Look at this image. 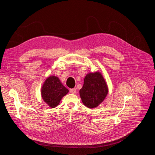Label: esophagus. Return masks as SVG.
<instances>
[{
    "instance_id": "1",
    "label": "esophagus",
    "mask_w": 155,
    "mask_h": 155,
    "mask_svg": "<svg viewBox=\"0 0 155 155\" xmlns=\"http://www.w3.org/2000/svg\"><path fill=\"white\" fill-rule=\"evenodd\" d=\"M70 93L74 94H75V93H76V89H70Z\"/></svg>"
}]
</instances>
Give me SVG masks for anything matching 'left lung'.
Segmentation results:
<instances>
[{"mask_svg":"<svg viewBox=\"0 0 155 155\" xmlns=\"http://www.w3.org/2000/svg\"><path fill=\"white\" fill-rule=\"evenodd\" d=\"M108 92V87L102 74L96 71L86 75L83 87L80 90V95L85 106L94 109L103 102Z\"/></svg>","mask_w":155,"mask_h":155,"instance_id":"left-lung-1","label":"left lung"}]
</instances>
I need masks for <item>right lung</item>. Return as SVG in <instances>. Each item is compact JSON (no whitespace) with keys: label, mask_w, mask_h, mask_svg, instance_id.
<instances>
[{"label":"right lung","mask_w":155,"mask_h":155,"mask_svg":"<svg viewBox=\"0 0 155 155\" xmlns=\"http://www.w3.org/2000/svg\"><path fill=\"white\" fill-rule=\"evenodd\" d=\"M41 96L45 103L51 108L58 106L63 97L68 92L58 77H48L42 86Z\"/></svg>","instance_id":"1"}]
</instances>
